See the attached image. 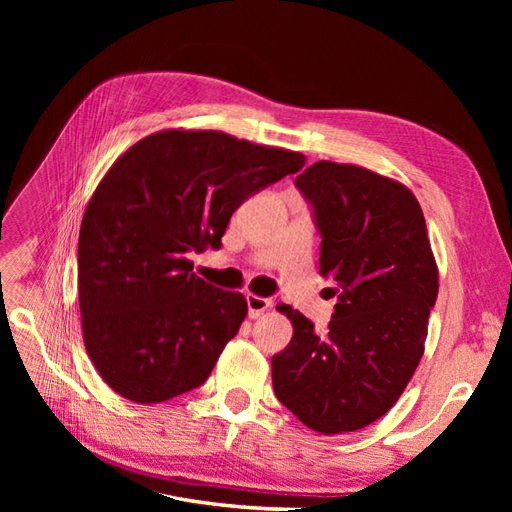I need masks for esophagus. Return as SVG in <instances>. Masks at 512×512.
<instances>
[{"mask_svg":"<svg viewBox=\"0 0 512 512\" xmlns=\"http://www.w3.org/2000/svg\"><path fill=\"white\" fill-rule=\"evenodd\" d=\"M271 309V299L258 297V294H247V314H250L252 320L260 318L265 312Z\"/></svg>","mask_w":512,"mask_h":512,"instance_id":"34e87169","label":"esophagus"}]
</instances>
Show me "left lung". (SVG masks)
<instances>
[{"mask_svg":"<svg viewBox=\"0 0 512 512\" xmlns=\"http://www.w3.org/2000/svg\"><path fill=\"white\" fill-rule=\"evenodd\" d=\"M297 188L314 205L320 273L339 303L324 335L297 309L277 307L294 331L271 359L273 391L305 427L335 436L378 421L404 393L425 352L438 265L404 183L320 160Z\"/></svg>","mask_w":512,"mask_h":512,"instance_id":"1","label":"left lung"}]
</instances>
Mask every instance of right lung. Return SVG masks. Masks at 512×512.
<instances>
[{
    "label": "right lung",
    "mask_w": 512,
    "mask_h": 512,
    "mask_svg": "<svg viewBox=\"0 0 512 512\" xmlns=\"http://www.w3.org/2000/svg\"><path fill=\"white\" fill-rule=\"evenodd\" d=\"M303 162L220 130L170 128L106 170L81 222L79 307L85 350L117 395L160 404L209 378L247 301L196 277L188 254L220 250L243 200Z\"/></svg>",
    "instance_id": "obj_1"
}]
</instances>
